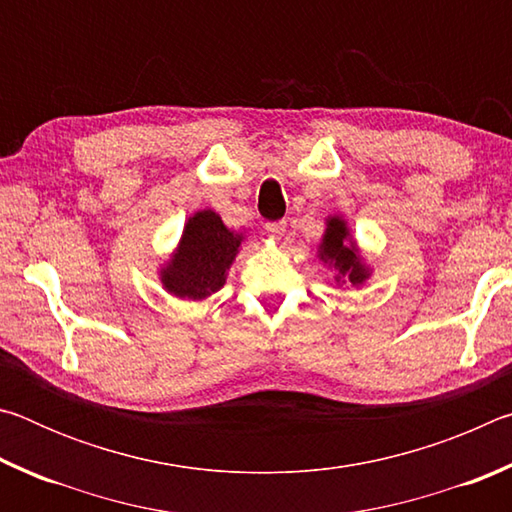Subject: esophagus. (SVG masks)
Returning <instances> with one entry per match:
<instances>
[{"label": "esophagus", "mask_w": 512, "mask_h": 512, "mask_svg": "<svg viewBox=\"0 0 512 512\" xmlns=\"http://www.w3.org/2000/svg\"><path fill=\"white\" fill-rule=\"evenodd\" d=\"M266 232H268V235H271L273 239H282L284 232H287V223H284V221L266 223Z\"/></svg>", "instance_id": "esophagus-1"}]
</instances>
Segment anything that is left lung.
<instances>
[{
    "label": "left lung",
    "mask_w": 512,
    "mask_h": 512,
    "mask_svg": "<svg viewBox=\"0 0 512 512\" xmlns=\"http://www.w3.org/2000/svg\"><path fill=\"white\" fill-rule=\"evenodd\" d=\"M327 228L323 241L318 246L320 262L334 266V280L343 284L350 282L352 287H359L370 277V268L361 262L357 246L350 241V230L341 216H327Z\"/></svg>",
    "instance_id": "obj_1"
}]
</instances>
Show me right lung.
<instances>
[{
    "instance_id": "add662e5",
    "label": "right lung",
    "mask_w": 512,
    "mask_h": 512,
    "mask_svg": "<svg viewBox=\"0 0 512 512\" xmlns=\"http://www.w3.org/2000/svg\"><path fill=\"white\" fill-rule=\"evenodd\" d=\"M244 235L228 230L214 210L189 216L176 253L160 268L162 287L180 300H205L225 284Z\"/></svg>"
}]
</instances>
